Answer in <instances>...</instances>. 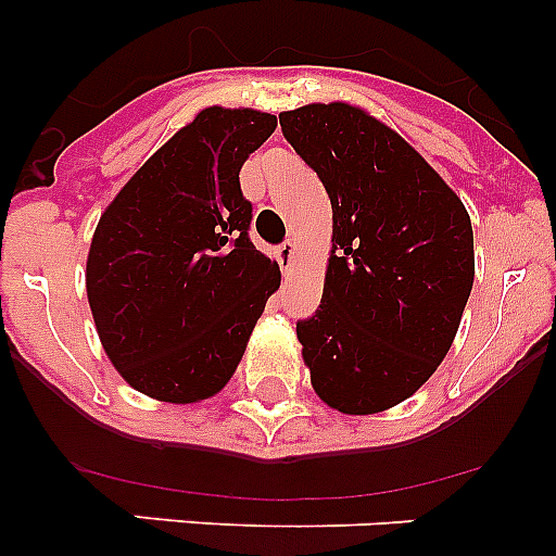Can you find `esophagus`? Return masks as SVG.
Returning a JSON list of instances; mask_svg holds the SVG:
<instances>
[{"label": "esophagus", "mask_w": 556, "mask_h": 556, "mask_svg": "<svg viewBox=\"0 0 556 556\" xmlns=\"http://www.w3.org/2000/svg\"><path fill=\"white\" fill-rule=\"evenodd\" d=\"M294 248H298V244H294L292 239H289V242H283L281 248H278V262H281L283 273H287V269L292 267V262H294Z\"/></svg>", "instance_id": "34e87169"}]
</instances>
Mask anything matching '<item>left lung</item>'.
Segmentation results:
<instances>
[{
	"label": "left lung",
	"instance_id": "8db88e82",
	"mask_svg": "<svg viewBox=\"0 0 556 556\" xmlns=\"http://www.w3.org/2000/svg\"><path fill=\"white\" fill-rule=\"evenodd\" d=\"M278 119L333 211L323 301L298 323L312 387L345 415L384 412L415 395L454 342L473 289L468 211L362 108L314 102Z\"/></svg>",
	"mask_w": 556,
	"mask_h": 556
}]
</instances>
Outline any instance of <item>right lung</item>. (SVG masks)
<instances>
[{"label":"right lung","instance_id":"obj_1","mask_svg":"<svg viewBox=\"0 0 556 556\" xmlns=\"http://www.w3.org/2000/svg\"><path fill=\"white\" fill-rule=\"evenodd\" d=\"M278 119L205 108L113 198L91 239L88 306L132 390L194 404L233 376L281 269L250 242L239 169Z\"/></svg>","mask_w":556,"mask_h":556}]
</instances>
